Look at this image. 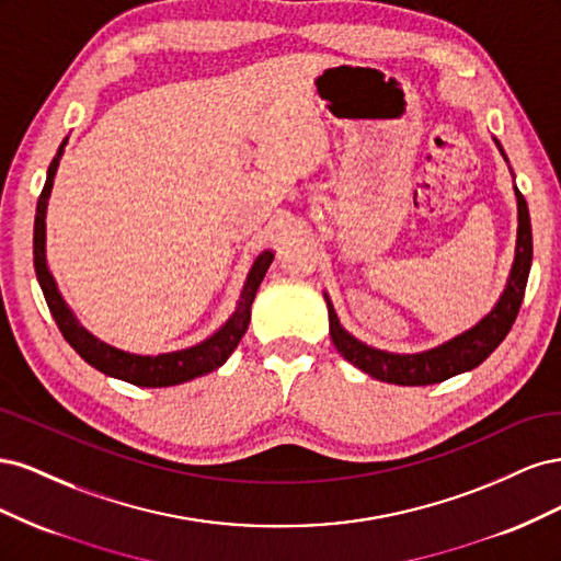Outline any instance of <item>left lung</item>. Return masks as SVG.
<instances>
[{"mask_svg":"<svg viewBox=\"0 0 561 561\" xmlns=\"http://www.w3.org/2000/svg\"><path fill=\"white\" fill-rule=\"evenodd\" d=\"M494 142L503 154V159L507 161L501 142L496 138ZM515 196H517L515 262L511 268V276H507L501 299L480 322H474L470 330L456 334L454 339H449V342L439 344L435 348L421 351V353H388L375 346H367L365 342H360V339H355L351 332H346L336 318L330 297L325 295L328 313H330V334L336 351L342 353L351 365L363 369L365 375L386 383H396V386L439 383L482 365L489 355L499 348V344L507 336V332H511L522 307L526 278H529V268H531L534 245H531L529 208H526V201L519 194L517 186H515Z\"/></svg>","mask_w":561,"mask_h":561,"instance_id":"1","label":"left lung"}]
</instances>
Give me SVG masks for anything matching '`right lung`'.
Listing matches in <instances>:
<instances>
[{"label":"right lung","instance_id":"obj_1","mask_svg":"<svg viewBox=\"0 0 561 561\" xmlns=\"http://www.w3.org/2000/svg\"><path fill=\"white\" fill-rule=\"evenodd\" d=\"M67 138L58 147V154L50 161L46 171V184L37 201V215H35V271L37 280L42 285V293L46 297V304L54 316L56 325L60 328L65 342L70 344L83 360L91 367L100 369L103 375L128 381L133 386L142 388H165V386H178L184 381H192L196 377L208 375V371L222 367L229 355L239 346L241 336L245 334L250 325V307L254 301V295L260 290V283L264 280V274L268 271L271 262H274V252L264 250L257 254V260L252 262L245 285L241 290V299L236 304V311L229 316L222 328L213 332L208 339L171 353H159V355H138L128 353L116 346H110L100 342L87 328L81 325L72 309L67 307L62 299L56 278L50 276V268L46 262V208H48V196L54 190V178L58 171V163L62 159Z\"/></svg>","mask_w":561,"mask_h":561}]
</instances>
